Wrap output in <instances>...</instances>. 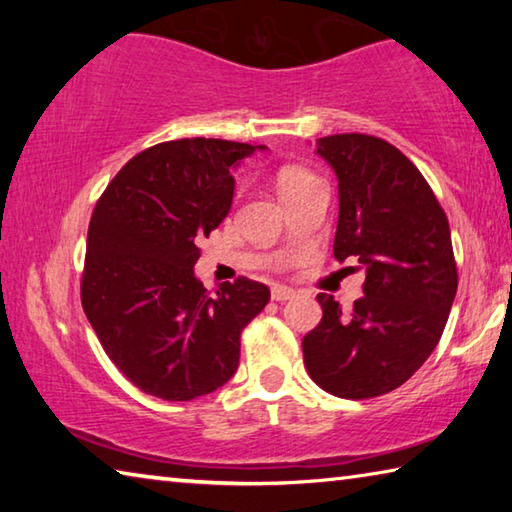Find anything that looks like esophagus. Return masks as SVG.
Here are the masks:
<instances>
[{"instance_id":"1","label":"esophagus","mask_w":512,"mask_h":512,"mask_svg":"<svg viewBox=\"0 0 512 512\" xmlns=\"http://www.w3.org/2000/svg\"><path fill=\"white\" fill-rule=\"evenodd\" d=\"M271 296H273V300H277V302H287V300H291V298H296V291L289 289V287H282V284H277V287H273Z\"/></svg>"}]
</instances>
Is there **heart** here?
I'll return each mask as SVG.
<instances>
[{
	"label": "heart",
	"instance_id": "obj_1",
	"mask_svg": "<svg viewBox=\"0 0 512 512\" xmlns=\"http://www.w3.org/2000/svg\"><path fill=\"white\" fill-rule=\"evenodd\" d=\"M316 178L311 176L309 171L305 169H298V167H287L277 173V189H280L282 196H287L291 192H298L302 187H309L314 185Z\"/></svg>",
	"mask_w": 512,
	"mask_h": 512
}]
</instances>
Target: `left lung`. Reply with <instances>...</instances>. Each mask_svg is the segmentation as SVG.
Instances as JSON below:
<instances>
[{
	"label": "left lung",
	"instance_id": "8db88e82",
	"mask_svg": "<svg viewBox=\"0 0 512 512\" xmlns=\"http://www.w3.org/2000/svg\"><path fill=\"white\" fill-rule=\"evenodd\" d=\"M316 153L339 180L334 257L357 259L366 284L350 311L320 293L323 318L302 339L305 368L323 391L366 400L395 391L436 350L458 287L452 232L427 180L393 144L329 135Z\"/></svg>",
	"mask_w": 512,
	"mask_h": 512
}]
</instances>
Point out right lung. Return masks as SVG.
Masks as SVG:
<instances>
[{"instance_id":"add662e5","label":"right lung","mask_w":512,"mask_h":512,"mask_svg":"<svg viewBox=\"0 0 512 512\" xmlns=\"http://www.w3.org/2000/svg\"><path fill=\"white\" fill-rule=\"evenodd\" d=\"M266 146L155 144L126 164L92 212L81 302L110 361L146 395L189 402L239 368L241 329L271 300L239 277L207 293L196 241L230 212L232 169Z\"/></svg>"}]
</instances>
